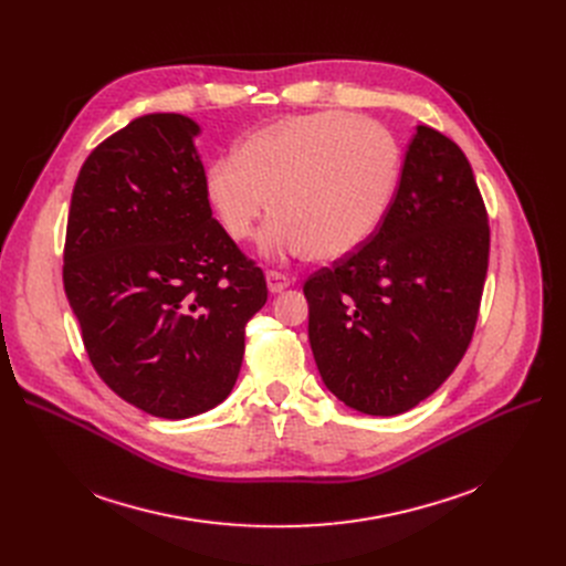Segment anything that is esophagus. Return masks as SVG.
Returning <instances> with one entry per match:
<instances>
[{
	"label": "esophagus",
	"mask_w": 566,
	"mask_h": 566,
	"mask_svg": "<svg viewBox=\"0 0 566 566\" xmlns=\"http://www.w3.org/2000/svg\"><path fill=\"white\" fill-rule=\"evenodd\" d=\"M265 282H268V291H271V293H282L291 284V280L286 275L277 273V271H268Z\"/></svg>",
	"instance_id": "34e87169"
}]
</instances>
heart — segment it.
<instances>
[{
    "label": "heart",
    "instance_id": "1",
    "mask_svg": "<svg viewBox=\"0 0 566 566\" xmlns=\"http://www.w3.org/2000/svg\"><path fill=\"white\" fill-rule=\"evenodd\" d=\"M399 151L382 126L350 112H314L265 124L203 174V197L235 243L268 213L263 250L337 261L360 250L388 213Z\"/></svg>",
    "mask_w": 566,
    "mask_h": 566
}]
</instances>
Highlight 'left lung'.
Returning a JSON list of instances; mask_svg holds the SVG:
<instances>
[{
	"label": "left lung",
	"mask_w": 566,
	"mask_h": 566,
	"mask_svg": "<svg viewBox=\"0 0 566 566\" xmlns=\"http://www.w3.org/2000/svg\"><path fill=\"white\" fill-rule=\"evenodd\" d=\"M489 268V218L461 148L418 126L378 231L305 282L310 346L339 401L406 412L448 380L472 339Z\"/></svg>",
	"instance_id": "obj_1"
}]
</instances>
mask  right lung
<instances>
[{"instance_id":"add662e5","label":"right lung","mask_w":566,"mask_h":566,"mask_svg":"<svg viewBox=\"0 0 566 566\" xmlns=\"http://www.w3.org/2000/svg\"><path fill=\"white\" fill-rule=\"evenodd\" d=\"M199 124L144 114L96 146L71 197L64 289L98 376L165 420L222 403L265 305L203 197Z\"/></svg>"}]
</instances>
